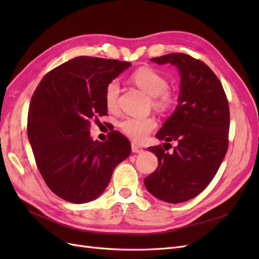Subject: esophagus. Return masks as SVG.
<instances>
[{"mask_svg": "<svg viewBox=\"0 0 259 259\" xmlns=\"http://www.w3.org/2000/svg\"><path fill=\"white\" fill-rule=\"evenodd\" d=\"M132 151L134 153H142L144 151V149L142 147L137 146L136 144H132Z\"/></svg>", "mask_w": 259, "mask_h": 259, "instance_id": "esophagus-1", "label": "esophagus"}]
</instances>
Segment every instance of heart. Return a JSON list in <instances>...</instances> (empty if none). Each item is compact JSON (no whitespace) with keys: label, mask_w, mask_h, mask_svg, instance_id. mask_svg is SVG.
Listing matches in <instances>:
<instances>
[{"label":"heart","mask_w":259,"mask_h":259,"mask_svg":"<svg viewBox=\"0 0 259 259\" xmlns=\"http://www.w3.org/2000/svg\"><path fill=\"white\" fill-rule=\"evenodd\" d=\"M132 81L139 89L152 97V105L161 111H166L174 106L175 95L167 90V80L161 73L151 68H140L132 74ZM120 95V84L113 80L107 85L105 91V104L108 109L116 108ZM123 133L135 142H143L156 127V121L152 116H126L120 123Z\"/></svg>","instance_id":"heart-1"}]
</instances>
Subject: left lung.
I'll return each instance as SVG.
<instances>
[{"instance_id":"8db88e82","label":"left lung","mask_w":259,"mask_h":259,"mask_svg":"<svg viewBox=\"0 0 259 259\" xmlns=\"http://www.w3.org/2000/svg\"><path fill=\"white\" fill-rule=\"evenodd\" d=\"M151 61L177 67L180 92L176 109L155 135L165 143L147 149L158 156L159 166L144 182L159 200L182 203L205 189L225 158L230 122L228 100L221 81L203 61L183 53ZM169 141L178 143L173 154L163 148Z\"/></svg>"}]
</instances>
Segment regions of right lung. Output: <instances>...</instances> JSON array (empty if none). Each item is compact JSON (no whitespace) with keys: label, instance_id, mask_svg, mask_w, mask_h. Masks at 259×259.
<instances>
[{"label":"right lung","instance_id":"add662e5","mask_svg":"<svg viewBox=\"0 0 259 259\" xmlns=\"http://www.w3.org/2000/svg\"><path fill=\"white\" fill-rule=\"evenodd\" d=\"M132 66L115 59L80 56L46 74L28 112V138L36 166L50 189L68 202L97 199L110 183L131 144L113 131L108 140H93L91 122L108 115L107 85Z\"/></svg>","mask_w":259,"mask_h":259}]
</instances>
